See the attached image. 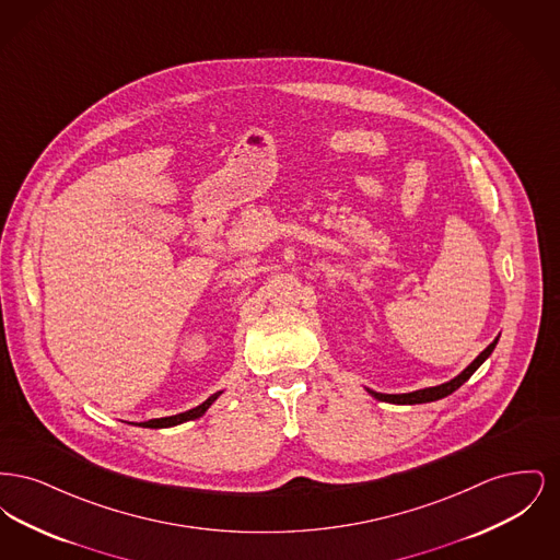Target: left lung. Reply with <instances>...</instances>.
<instances>
[{"label":"left lung","instance_id":"left-lung-1","mask_svg":"<svg viewBox=\"0 0 560 560\" xmlns=\"http://www.w3.org/2000/svg\"><path fill=\"white\" fill-rule=\"evenodd\" d=\"M500 336L480 352L479 357L464 370L462 373H457L453 380L445 382V384H439V386H430V388H420V390H413V393H400V395H386V393H375L372 388H365L373 399L384 400V402H393V405H420V402H432V400L445 399L447 395L455 393L472 373L479 370L480 365L489 359V354L493 352V348L498 345Z\"/></svg>","mask_w":560,"mask_h":560}]
</instances>
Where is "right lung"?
I'll use <instances>...</instances> for the list:
<instances>
[{"instance_id":"1","label":"right lung","mask_w":560,"mask_h":560,"mask_svg":"<svg viewBox=\"0 0 560 560\" xmlns=\"http://www.w3.org/2000/svg\"><path fill=\"white\" fill-rule=\"evenodd\" d=\"M220 395H222V390H220V393H213L210 399L203 400L201 405H197V407H192V409H188V411L176 413V416H167V418H155V420H149V422H140V424H136V427L172 428L178 427V424H185V422H190V420H197V418H201V416L212 407L213 400L218 399Z\"/></svg>"}]
</instances>
